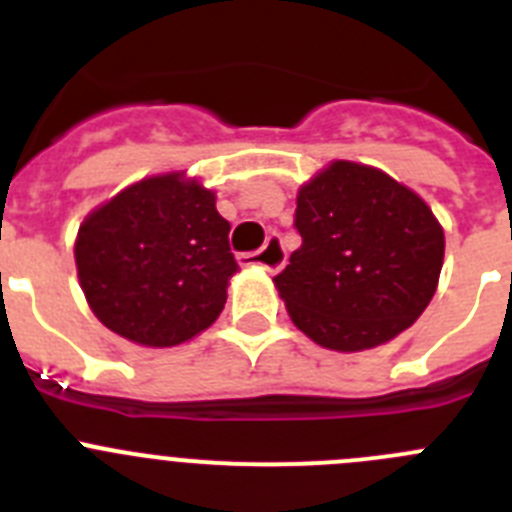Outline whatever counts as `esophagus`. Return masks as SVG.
I'll list each match as a JSON object with an SVG mask.
<instances>
[{
    "instance_id": "obj_1",
    "label": "esophagus",
    "mask_w": 512,
    "mask_h": 512,
    "mask_svg": "<svg viewBox=\"0 0 512 512\" xmlns=\"http://www.w3.org/2000/svg\"><path fill=\"white\" fill-rule=\"evenodd\" d=\"M238 261H241V266H261V269L269 271V274H277L284 266V261H287V253H284L279 235H271L261 251L243 253V256H238Z\"/></svg>"
}]
</instances>
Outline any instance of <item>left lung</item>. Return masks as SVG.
<instances>
[{
	"mask_svg": "<svg viewBox=\"0 0 512 512\" xmlns=\"http://www.w3.org/2000/svg\"><path fill=\"white\" fill-rule=\"evenodd\" d=\"M302 246L274 287L289 318L330 351H366L408 330L433 300L443 228L413 189L333 161L297 192Z\"/></svg>",
	"mask_w": 512,
	"mask_h": 512,
	"instance_id": "8db88e82",
	"label": "left lung"
}]
</instances>
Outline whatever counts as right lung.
<instances>
[{"instance_id":"add662e5","label":"right lung","mask_w":512,"mask_h":512,"mask_svg":"<svg viewBox=\"0 0 512 512\" xmlns=\"http://www.w3.org/2000/svg\"><path fill=\"white\" fill-rule=\"evenodd\" d=\"M215 192L184 171L140 179L84 217L74 243L89 307L112 333L169 348L210 328L238 271Z\"/></svg>"}]
</instances>
